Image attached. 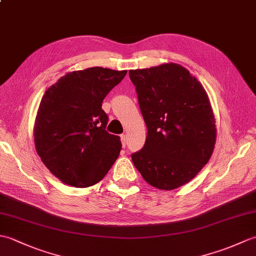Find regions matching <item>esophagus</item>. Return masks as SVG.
<instances>
[{
  "instance_id": "1",
  "label": "esophagus",
  "mask_w": 256,
  "mask_h": 256,
  "mask_svg": "<svg viewBox=\"0 0 256 256\" xmlns=\"http://www.w3.org/2000/svg\"><path fill=\"white\" fill-rule=\"evenodd\" d=\"M121 142H122V145H123V148H125V146H126V144H128L126 135H125V134H122V135H121Z\"/></svg>"
}]
</instances>
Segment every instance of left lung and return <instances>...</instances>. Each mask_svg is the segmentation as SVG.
<instances>
[{
	"label": "left lung",
	"mask_w": 256,
	"mask_h": 256,
	"mask_svg": "<svg viewBox=\"0 0 256 256\" xmlns=\"http://www.w3.org/2000/svg\"><path fill=\"white\" fill-rule=\"evenodd\" d=\"M148 126L134 166L150 186L172 190L189 182L214 153L216 128L208 94L177 64L130 70Z\"/></svg>",
	"instance_id": "obj_1"
}]
</instances>
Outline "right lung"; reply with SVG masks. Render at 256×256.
I'll list each match as a JSON object with an SVG mask.
<instances>
[{"mask_svg":"<svg viewBox=\"0 0 256 256\" xmlns=\"http://www.w3.org/2000/svg\"><path fill=\"white\" fill-rule=\"evenodd\" d=\"M126 70L92 67L68 72L46 90L34 125L37 154L54 176L69 186H94L106 175L122 148L106 131L102 102Z\"/></svg>","mask_w":256,"mask_h":256,"instance_id":"right-lung-1","label":"right lung"}]
</instances>
